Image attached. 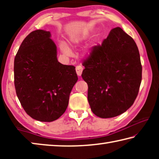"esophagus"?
<instances>
[{
  "mask_svg": "<svg viewBox=\"0 0 159 159\" xmlns=\"http://www.w3.org/2000/svg\"><path fill=\"white\" fill-rule=\"evenodd\" d=\"M83 68L82 66L80 65H78L76 66V74L78 76H81L82 74V72H83Z\"/></svg>",
  "mask_w": 159,
  "mask_h": 159,
  "instance_id": "obj_1",
  "label": "esophagus"
}]
</instances>
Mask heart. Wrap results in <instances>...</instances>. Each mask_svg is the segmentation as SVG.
<instances>
[{"instance_id":"b5f03b06","label":"heart","mask_w":159,"mask_h":159,"mask_svg":"<svg viewBox=\"0 0 159 159\" xmlns=\"http://www.w3.org/2000/svg\"><path fill=\"white\" fill-rule=\"evenodd\" d=\"M80 41H81V39H80L79 37H76V38H74V39L71 40V43L74 45L79 44ZM60 49L64 54H66V55H69L70 52H71V51H70L69 47L65 43H61L60 44ZM87 52L88 53L89 52V51H87Z\"/></svg>"}]
</instances>
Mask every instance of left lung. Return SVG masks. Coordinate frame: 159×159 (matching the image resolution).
I'll use <instances>...</instances> for the list:
<instances>
[{"label": "left lung", "mask_w": 159, "mask_h": 159, "mask_svg": "<svg viewBox=\"0 0 159 159\" xmlns=\"http://www.w3.org/2000/svg\"><path fill=\"white\" fill-rule=\"evenodd\" d=\"M81 76L88 83V100L102 118L120 115L133 105L142 80L138 46L121 28L111 30L83 62Z\"/></svg>", "instance_id": "obj_1"}]
</instances>
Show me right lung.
Returning <instances> with one entry per match:
<instances>
[{"mask_svg":"<svg viewBox=\"0 0 159 159\" xmlns=\"http://www.w3.org/2000/svg\"><path fill=\"white\" fill-rule=\"evenodd\" d=\"M50 31H32L21 43L14 61L15 87L29 116L41 122L60 118L68 107L78 76L75 66L57 60Z\"/></svg>","mask_w":159,"mask_h":159,"instance_id":"right-lung-1","label":"right lung"}]
</instances>
